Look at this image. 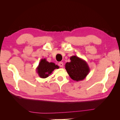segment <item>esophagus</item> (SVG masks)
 Masks as SVG:
<instances>
[{"instance_id":"34e87169","label":"esophagus","mask_w":120,"mask_h":120,"mask_svg":"<svg viewBox=\"0 0 120 120\" xmlns=\"http://www.w3.org/2000/svg\"><path fill=\"white\" fill-rule=\"evenodd\" d=\"M59 66L60 67H61L63 68V66H64V63L63 62H60L59 63Z\"/></svg>"}]
</instances>
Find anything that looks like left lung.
Segmentation results:
<instances>
[{
  "label": "left lung",
  "mask_w": 120,
  "mask_h": 120,
  "mask_svg": "<svg viewBox=\"0 0 120 120\" xmlns=\"http://www.w3.org/2000/svg\"><path fill=\"white\" fill-rule=\"evenodd\" d=\"M71 61L65 64V68L70 78L75 81L79 82L84 79L90 71L86 61L77 56L70 57Z\"/></svg>",
  "instance_id": "1"
}]
</instances>
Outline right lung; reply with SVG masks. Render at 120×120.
Segmentation results:
<instances>
[{"instance_id":"1","label":"right lung","mask_w":120,"mask_h":120,"mask_svg":"<svg viewBox=\"0 0 120 120\" xmlns=\"http://www.w3.org/2000/svg\"><path fill=\"white\" fill-rule=\"evenodd\" d=\"M59 68V67L53 63H49L46 59H41L36 71L40 78L45 79L48 78L55 69Z\"/></svg>"}]
</instances>
